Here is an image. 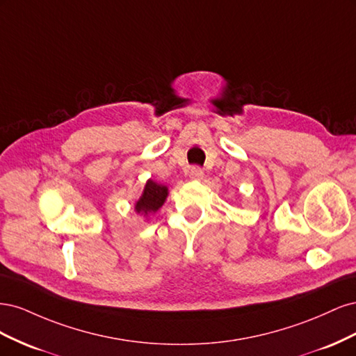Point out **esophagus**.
<instances>
[{"label":"esophagus","instance_id":"obj_1","mask_svg":"<svg viewBox=\"0 0 356 356\" xmlns=\"http://www.w3.org/2000/svg\"><path fill=\"white\" fill-rule=\"evenodd\" d=\"M190 177L195 179H200L203 177V169L200 166H193L190 169Z\"/></svg>","mask_w":356,"mask_h":356}]
</instances>
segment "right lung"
Returning <instances> with one entry per match:
<instances>
[{
    "label": "right lung",
    "mask_w": 356,
    "mask_h": 356,
    "mask_svg": "<svg viewBox=\"0 0 356 356\" xmlns=\"http://www.w3.org/2000/svg\"><path fill=\"white\" fill-rule=\"evenodd\" d=\"M168 195L169 190L166 186L157 184L156 181L148 179L141 197L135 203V211L138 213H143L144 217H148L149 213H154L161 208Z\"/></svg>",
    "instance_id": "1"
}]
</instances>
